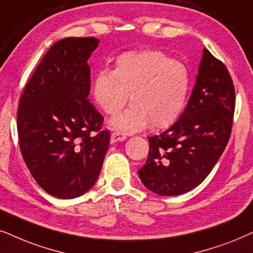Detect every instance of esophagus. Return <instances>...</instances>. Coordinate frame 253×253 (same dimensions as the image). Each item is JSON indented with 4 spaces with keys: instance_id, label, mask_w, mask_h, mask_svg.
<instances>
[{
    "instance_id": "34e87169",
    "label": "esophagus",
    "mask_w": 253,
    "mask_h": 253,
    "mask_svg": "<svg viewBox=\"0 0 253 253\" xmlns=\"http://www.w3.org/2000/svg\"><path fill=\"white\" fill-rule=\"evenodd\" d=\"M126 135L120 132H114L111 134V143H116L118 141H124L126 140Z\"/></svg>"
}]
</instances>
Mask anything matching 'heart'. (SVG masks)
<instances>
[{"mask_svg":"<svg viewBox=\"0 0 253 253\" xmlns=\"http://www.w3.org/2000/svg\"><path fill=\"white\" fill-rule=\"evenodd\" d=\"M191 89L187 67L160 50L126 52L116 60L114 70L103 69L92 82V96L106 114H117L111 127L135 133L151 123L156 128L170 126L181 116Z\"/></svg>","mask_w":253,"mask_h":253,"instance_id":"heart-1","label":"heart"}]
</instances>
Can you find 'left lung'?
I'll list each match as a JSON object with an SVG mask.
<instances>
[{"label":"left lung","mask_w":253,"mask_h":253,"mask_svg":"<svg viewBox=\"0 0 253 253\" xmlns=\"http://www.w3.org/2000/svg\"><path fill=\"white\" fill-rule=\"evenodd\" d=\"M234 111L230 74L204 48L184 112L170 128L148 137L149 153L139 170L144 186L160 195H179L203 183L227 146Z\"/></svg>","instance_id":"8db88e82"}]
</instances>
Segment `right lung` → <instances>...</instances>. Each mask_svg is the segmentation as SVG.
Listing matches in <instances>:
<instances>
[{"label": "right lung", "mask_w": 253, "mask_h": 253, "mask_svg": "<svg viewBox=\"0 0 253 253\" xmlns=\"http://www.w3.org/2000/svg\"><path fill=\"white\" fill-rule=\"evenodd\" d=\"M98 43L93 37L56 42L19 99L22 156L39 186L60 199H74L95 185L110 144L104 118L87 99V60Z\"/></svg>", "instance_id": "1"}]
</instances>
